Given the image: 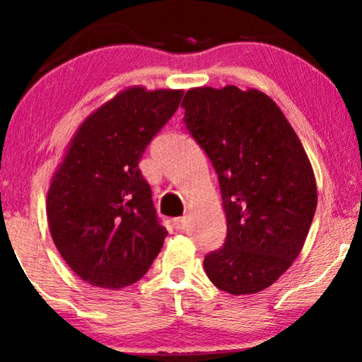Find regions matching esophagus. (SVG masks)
Returning a JSON list of instances; mask_svg holds the SVG:
<instances>
[{
	"instance_id": "34e87169",
	"label": "esophagus",
	"mask_w": 362,
	"mask_h": 362,
	"mask_svg": "<svg viewBox=\"0 0 362 362\" xmlns=\"http://www.w3.org/2000/svg\"><path fill=\"white\" fill-rule=\"evenodd\" d=\"M173 227H175L176 230H185L187 227V217L182 216L177 217V219H173Z\"/></svg>"
}]
</instances>
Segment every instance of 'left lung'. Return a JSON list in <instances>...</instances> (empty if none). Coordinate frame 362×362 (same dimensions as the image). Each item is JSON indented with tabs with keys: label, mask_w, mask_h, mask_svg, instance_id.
I'll return each instance as SVG.
<instances>
[{
	"label": "left lung",
	"mask_w": 362,
	"mask_h": 362,
	"mask_svg": "<svg viewBox=\"0 0 362 362\" xmlns=\"http://www.w3.org/2000/svg\"><path fill=\"white\" fill-rule=\"evenodd\" d=\"M181 107L217 173L227 221L206 274L230 295L259 293L303 249L318 201L313 168L276 103L255 88H191Z\"/></svg>",
	"instance_id": "obj_1"
}]
</instances>
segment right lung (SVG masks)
Segmentation results:
<instances>
[{
	"mask_svg": "<svg viewBox=\"0 0 362 362\" xmlns=\"http://www.w3.org/2000/svg\"><path fill=\"white\" fill-rule=\"evenodd\" d=\"M182 90L132 87L87 117L47 192V221L59 254L93 286L120 290L146 274L168 230L138 168Z\"/></svg>",
	"mask_w": 362,
	"mask_h": 362,
	"instance_id": "right-lung-1",
	"label": "right lung"
}]
</instances>
